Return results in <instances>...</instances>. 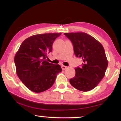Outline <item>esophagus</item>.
I'll use <instances>...</instances> for the list:
<instances>
[{
	"mask_svg": "<svg viewBox=\"0 0 121 121\" xmlns=\"http://www.w3.org/2000/svg\"><path fill=\"white\" fill-rule=\"evenodd\" d=\"M67 67H66V66H65V65H62V70H65V69H66L67 68Z\"/></svg>",
	"mask_w": 121,
	"mask_h": 121,
	"instance_id": "34e87169",
	"label": "esophagus"
}]
</instances>
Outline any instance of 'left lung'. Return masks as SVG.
Returning <instances> with one entry per match:
<instances>
[{
	"instance_id": "1",
	"label": "left lung",
	"mask_w": 121,
	"mask_h": 121,
	"mask_svg": "<svg viewBox=\"0 0 121 121\" xmlns=\"http://www.w3.org/2000/svg\"><path fill=\"white\" fill-rule=\"evenodd\" d=\"M64 35L72 41L75 56L83 61L82 67L75 69V77L69 82L77 90L84 92L91 90L103 79L108 66L105 49L101 43L86 33Z\"/></svg>"
}]
</instances>
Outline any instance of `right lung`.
<instances>
[{"label": "right lung", "instance_id": "1", "mask_svg": "<svg viewBox=\"0 0 121 121\" xmlns=\"http://www.w3.org/2000/svg\"><path fill=\"white\" fill-rule=\"evenodd\" d=\"M61 33L35 35L23 41L15 56L16 74L25 85L35 92L47 90L53 85L59 64L49 63L47 54L52 52L54 41Z\"/></svg>", "mask_w": 121, "mask_h": 121}]
</instances>
